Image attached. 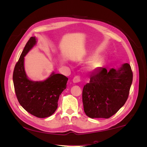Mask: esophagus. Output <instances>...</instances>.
Wrapping results in <instances>:
<instances>
[{"label":"esophagus","instance_id":"34e87169","mask_svg":"<svg viewBox=\"0 0 147 147\" xmlns=\"http://www.w3.org/2000/svg\"><path fill=\"white\" fill-rule=\"evenodd\" d=\"M81 81V77L80 76H75L74 78H73V82L74 83H78Z\"/></svg>","mask_w":147,"mask_h":147}]
</instances>
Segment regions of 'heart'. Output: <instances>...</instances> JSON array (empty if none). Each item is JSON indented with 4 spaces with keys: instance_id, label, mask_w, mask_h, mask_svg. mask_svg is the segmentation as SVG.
Instances as JSON below:
<instances>
[{
    "instance_id": "b5f03b06",
    "label": "heart",
    "mask_w": 147,
    "mask_h": 147,
    "mask_svg": "<svg viewBox=\"0 0 147 147\" xmlns=\"http://www.w3.org/2000/svg\"><path fill=\"white\" fill-rule=\"evenodd\" d=\"M96 57V55H91L88 57V59H93L95 58ZM103 59L101 58H96L94 59H93L92 61H91L89 64L87 66V70L88 71H94L97 70V69L100 68V67L103 64Z\"/></svg>"
}]
</instances>
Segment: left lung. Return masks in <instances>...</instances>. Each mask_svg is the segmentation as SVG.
Wrapping results in <instances>:
<instances>
[{
	"instance_id": "obj_1",
	"label": "left lung",
	"mask_w": 147,
	"mask_h": 147,
	"mask_svg": "<svg viewBox=\"0 0 147 147\" xmlns=\"http://www.w3.org/2000/svg\"><path fill=\"white\" fill-rule=\"evenodd\" d=\"M130 65L119 69L100 67L84 86L82 100L84 113L91 118H109L126 103L132 82Z\"/></svg>"
}]
</instances>
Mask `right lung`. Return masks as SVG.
I'll use <instances>...</instances> for the list:
<instances>
[{"label":"right lung","instance_id":"obj_1","mask_svg":"<svg viewBox=\"0 0 147 147\" xmlns=\"http://www.w3.org/2000/svg\"><path fill=\"white\" fill-rule=\"evenodd\" d=\"M35 44L36 38L30 37L15 65L13 80L20 105L31 115L43 118L50 117L56 110L59 96L67 87L68 78L60 74L52 73L43 82L28 79L24 70V56Z\"/></svg>","mask_w":147,"mask_h":147}]
</instances>
